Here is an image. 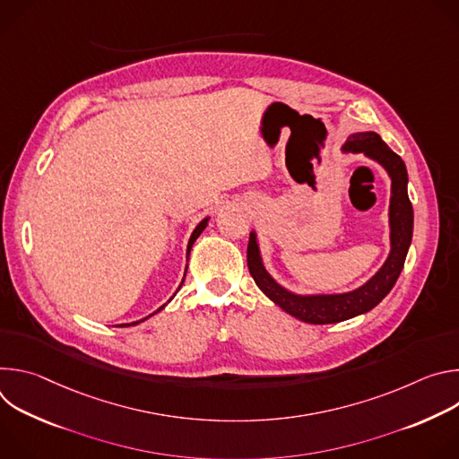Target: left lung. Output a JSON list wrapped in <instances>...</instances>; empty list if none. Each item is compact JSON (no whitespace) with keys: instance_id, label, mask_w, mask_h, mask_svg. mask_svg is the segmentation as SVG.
<instances>
[{"instance_id":"left-lung-1","label":"left lung","mask_w":459,"mask_h":459,"mask_svg":"<svg viewBox=\"0 0 459 459\" xmlns=\"http://www.w3.org/2000/svg\"><path fill=\"white\" fill-rule=\"evenodd\" d=\"M343 151L363 152L368 158L381 163L392 179L390 195V254L385 265L377 274L368 280L363 287L347 294H326V296H298L280 287L261 264L259 248L254 232H250L247 247V265L255 285L264 290L278 307L290 316L314 325L338 323L372 310L396 285L405 257L412 241L414 212L407 192V167L403 160L392 151L376 133L352 134Z\"/></svg>"}]
</instances>
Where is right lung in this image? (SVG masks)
Segmentation results:
<instances>
[{
    "label": "right lung",
    "mask_w": 459,
    "mask_h": 459,
    "mask_svg": "<svg viewBox=\"0 0 459 459\" xmlns=\"http://www.w3.org/2000/svg\"><path fill=\"white\" fill-rule=\"evenodd\" d=\"M205 227H207V220H204L198 227L194 229V232H192V236H190V239H188V247H186V259H188V254H190V248H192L194 241L198 239V236L204 232V229H205ZM183 280H185V278H183ZM170 299H172V298H170ZM170 299H169V301H170ZM163 307H165V305H163ZM163 307H160L158 310H161ZM158 310H156V312H158ZM151 316H152V314H151ZM151 316H147V317H151ZM147 317H145V319H147ZM145 319H142V321H145ZM138 323H140V321H136V323H133V325H138ZM121 326H128V325H121Z\"/></svg>",
    "instance_id": "right-lung-1"
}]
</instances>
